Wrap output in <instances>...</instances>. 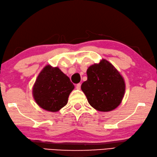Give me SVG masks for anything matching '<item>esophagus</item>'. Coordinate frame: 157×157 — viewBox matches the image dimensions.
<instances>
[{
  "instance_id": "1",
  "label": "esophagus",
  "mask_w": 157,
  "mask_h": 157,
  "mask_svg": "<svg viewBox=\"0 0 157 157\" xmlns=\"http://www.w3.org/2000/svg\"><path fill=\"white\" fill-rule=\"evenodd\" d=\"M80 88H81V84H76V88L77 89H80Z\"/></svg>"
}]
</instances>
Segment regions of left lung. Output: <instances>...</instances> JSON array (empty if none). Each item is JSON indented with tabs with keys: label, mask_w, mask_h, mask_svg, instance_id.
<instances>
[{
	"label": "left lung",
	"mask_w": 157,
	"mask_h": 157,
	"mask_svg": "<svg viewBox=\"0 0 157 157\" xmlns=\"http://www.w3.org/2000/svg\"><path fill=\"white\" fill-rule=\"evenodd\" d=\"M86 73L87 80L81 88L91 106L108 112L121 104L126 86L124 78L112 64L103 59L88 68Z\"/></svg>",
	"instance_id": "1"
}]
</instances>
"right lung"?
Instances as JSON below:
<instances>
[{
	"instance_id": "right-lung-1",
	"label": "right lung",
	"mask_w": 157,
	"mask_h": 157,
	"mask_svg": "<svg viewBox=\"0 0 157 157\" xmlns=\"http://www.w3.org/2000/svg\"><path fill=\"white\" fill-rule=\"evenodd\" d=\"M74 85L59 68L50 65L40 73L33 88V95L38 106L51 112H57L66 106Z\"/></svg>"
}]
</instances>
